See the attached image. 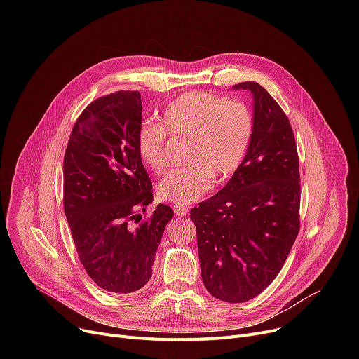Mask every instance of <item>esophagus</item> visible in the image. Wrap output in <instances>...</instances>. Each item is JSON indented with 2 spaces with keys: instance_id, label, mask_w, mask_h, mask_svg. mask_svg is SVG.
Wrapping results in <instances>:
<instances>
[{
  "instance_id": "esophagus-1",
  "label": "esophagus",
  "mask_w": 359,
  "mask_h": 359,
  "mask_svg": "<svg viewBox=\"0 0 359 359\" xmlns=\"http://www.w3.org/2000/svg\"><path fill=\"white\" fill-rule=\"evenodd\" d=\"M173 211H175V214H176L177 217H186L187 212H189V210L184 208V206H182V205H175V206H173Z\"/></svg>"
}]
</instances>
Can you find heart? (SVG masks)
<instances>
[{
    "label": "heart",
    "instance_id": "b5f03b06",
    "mask_svg": "<svg viewBox=\"0 0 359 359\" xmlns=\"http://www.w3.org/2000/svg\"><path fill=\"white\" fill-rule=\"evenodd\" d=\"M160 125L145 123L137 149L142 163L161 173L167 167V134L187 140L186 165L170 172L158 184V196L189 205L208 192L214 177L224 180L237 172L253 137L255 119L246 103L225 100L208 93H186L161 113Z\"/></svg>",
    "mask_w": 359,
    "mask_h": 359
}]
</instances>
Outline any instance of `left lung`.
Returning <instances> with one entry per match:
<instances>
[{
	"label": "left lung",
	"instance_id": "1",
	"mask_svg": "<svg viewBox=\"0 0 359 359\" xmlns=\"http://www.w3.org/2000/svg\"><path fill=\"white\" fill-rule=\"evenodd\" d=\"M253 97V137L222 189L191 211L205 288L244 303L276 278L299 231V167L294 132L271 94L255 81L233 86Z\"/></svg>",
	"mask_w": 359,
	"mask_h": 359
}]
</instances>
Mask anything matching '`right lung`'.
I'll list each match as a JSON object with an SVG mask.
<instances>
[{
    "label": "right lung",
    "instance_id": "obj_1",
    "mask_svg": "<svg viewBox=\"0 0 359 359\" xmlns=\"http://www.w3.org/2000/svg\"><path fill=\"white\" fill-rule=\"evenodd\" d=\"M142 103L116 91L90 103L75 122L64 157V210L88 276L115 294L141 290L173 210L160 203L137 229L129 222L153 202L138 156Z\"/></svg>",
    "mask_w": 359,
    "mask_h": 359
}]
</instances>
